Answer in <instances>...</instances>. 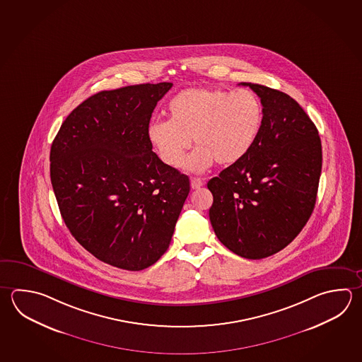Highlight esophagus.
<instances>
[{
    "instance_id": "obj_1",
    "label": "esophagus",
    "mask_w": 362,
    "mask_h": 362,
    "mask_svg": "<svg viewBox=\"0 0 362 362\" xmlns=\"http://www.w3.org/2000/svg\"><path fill=\"white\" fill-rule=\"evenodd\" d=\"M202 185H204V180H202V179H199V177H192V189H198V188H199V187H202Z\"/></svg>"
}]
</instances>
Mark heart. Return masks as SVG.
Wrapping results in <instances>:
<instances>
[{"label":"heart","instance_id":"b5f03b06","mask_svg":"<svg viewBox=\"0 0 362 362\" xmlns=\"http://www.w3.org/2000/svg\"><path fill=\"white\" fill-rule=\"evenodd\" d=\"M168 122L148 127V141L163 163L179 168L192 139L185 168L202 173L218 165L238 163L251 151L262 127V105L251 90L192 87L171 97L165 109Z\"/></svg>","mask_w":362,"mask_h":362}]
</instances>
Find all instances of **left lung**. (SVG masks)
Instances as JSON below:
<instances>
[{"label": "left lung", "mask_w": 362, "mask_h": 362, "mask_svg": "<svg viewBox=\"0 0 362 362\" xmlns=\"http://www.w3.org/2000/svg\"><path fill=\"white\" fill-rule=\"evenodd\" d=\"M259 95L262 127L251 151L212 177L210 221L218 240L250 259L279 252L306 226L320 180L321 141L291 95L240 83Z\"/></svg>", "instance_id": "8db88e82"}]
</instances>
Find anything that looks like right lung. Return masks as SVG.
Instances as JSON below:
<instances>
[{"label":"right lung","mask_w":362,"mask_h":362,"mask_svg":"<svg viewBox=\"0 0 362 362\" xmlns=\"http://www.w3.org/2000/svg\"><path fill=\"white\" fill-rule=\"evenodd\" d=\"M173 83L103 90L73 110L49 152V174L71 235L130 272L160 259L189 193V177L152 151L148 125Z\"/></svg>","instance_id":"right-lung-1"}]
</instances>
